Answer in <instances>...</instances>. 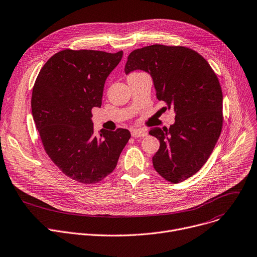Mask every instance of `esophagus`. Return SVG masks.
<instances>
[{
	"instance_id": "esophagus-1",
	"label": "esophagus",
	"mask_w": 257,
	"mask_h": 257,
	"mask_svg": "<svg viewBox=\"0 0 257 257\" xmlns=\"http://www.w3.org/2000/svg\"><path fill=\"white\" fill-rule=\"evenodd\" d=\"M131 135L133 137H144V136H147L148 135V132L146 130H143V129H132L131 130Z\"/></svg>"
}]
</instances>
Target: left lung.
<instances>
[{"label": "left lung", "mask_w": 257, "mask_h": 257, "mask_svg": "<svg viewBox=\"0 0 257 257\" xmlns=\"http://www.w3.org/2000/svg\"><path fill=\"white\" fill-rule=\"evenodd\" d=\"M141 69L151 75L157 98L175 112L170 128L155 127L160 149L155 170L178 183L197 173L211 155L222 127V91L209 63L198 52L180 46L152 45L132 51L128 75Z\"/></svg>", "instance_id": "8db88e82"}]
</instances>
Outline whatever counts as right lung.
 Wrapping results in <instances>:
<instances>
[{"mask_svg":"<svg viewBox=\"0 0 257 257\" xmlns=\"http://www.w3.org/2000/svg\"><path fill=\"white\" fill-rule=\"evenodd\" d=\"M123 51L63 50L40 71L33 88L32 113L44 149L68 177L95 183L110 174L131 134L119 128L93 129V107H100L104 83Z\"/></svg>","mask_w":257,"mask_h":257,"instance_id":"obj_1","label":"right lung"}]
</instances>
